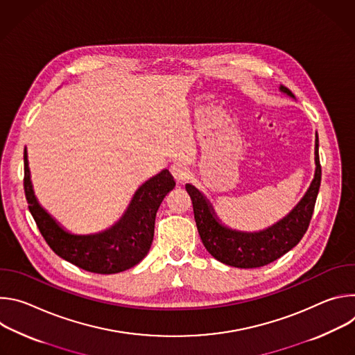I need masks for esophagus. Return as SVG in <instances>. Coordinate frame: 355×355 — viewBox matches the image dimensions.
<instances>
[{"mask_svg":"<svg viewBox=\"0 0 355 355\" xmlns=\"http://www.w3.org/2000/svg\"><path fill=\"white\" fill-rule=\"evenodd\" d=\"M171 174L175 178L177 182L182 184L189 178V170L182 164H173L171 166Z\"/></svg>","mask_w":355,"mask_h":355,"instance_id":"34e87169","label":"esophagus"}]
</instances>
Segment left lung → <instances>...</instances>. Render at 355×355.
<instances>
[{"label": "left lung", "mask_w": 355, "mask_h": 355, "mask_svg": "<svg viewBox=\"0 0 355 355\" xmlns=\"http://www.w3.org/2000/svg\"><path fill=\"white\" fill-rule=\"evenodd\" d=\"M279 91L295 99V95L286 87L279 85ZM315 164L313 180L296 207L277 223L260 232H240L227 227L218 218L208 198L192 184H187L185 189L192 200L196 227L209 254L230 267L257 268L278 260L292 250L308 230L320 188L322 167L318 132L315 140Z\"/></svg>", "instance_id": "1"}]
</instances>
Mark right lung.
<instances>
[{"mask_svg": "<svg viewBox=\"0 0 355 355\" xmlns=\"http://www.w3.org/2000/svg\"><path fill=\"white\" fill-rule=\"evenodd\" d=\"M24 188L29 211L43 236L59 257L95 274H116L139 264L155 236L156 214L175 181L168 170L160 171L135 192L122 218L110 229L94 234L66 230L40 204L31 181L28 151H24Z\"/></svg>", "mask_w": 355, "mask_h": 355, "instance_id": "1", "label": "right lung"}]
</instances>
